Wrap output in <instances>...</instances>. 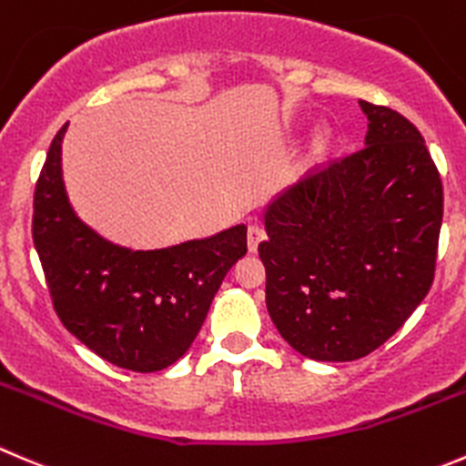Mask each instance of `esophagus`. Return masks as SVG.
<instances>
[{
	"instance_id": "obj_1",
	"label": "esophagus",
	"mask_w": 466,
	"mask_h": 466,
	"mask_svg": "<svg viewBox=\"0 0 466 466\" xmlns=\"http://www.w3.org/2000/svg\"><path fill=\"white\" fill-rule=\"evenodd\" d=\"M264 238H266V229L261 228L259 223H250V228H248V248L255 252L257 246H259Z\"/></svg>"
}]
</instances>
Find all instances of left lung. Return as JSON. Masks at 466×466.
I'll return each mask as SVG.
<instances>
[{"instance_id": "left-lung-1", "label": "left lung", "mask_w": 466, "mask_h": 466, "mask_svg": "<svg viewBox=\"0 0 466 466\" xmlns=\"http://www.w3.org/2000/svg\"><path fill=\"white\" fill-rule=\"evenodd\" d=\"M362 150L316 166L266 209V307L284 341L319 362L373 353L435 279L444 188L419 129L360 102Z\"/></svg>"}]
</instances>
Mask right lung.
I'll list each match as a JSON object with an SVG mask.
<instances>
[{"mask_svg":"<svg viewBox=\"0 0 466 466\" xmlns=\"http://www.w3.org/2000/svg\"><path fill=\"white\" fill-rule=\"evenodd\" d=\"M63 125L34 193V246L61 323L95 355L138 373L177 362L228 270L248 252L246 225L164 250L113 246L81 223L61 177Z\"/></svg>","mask_w":466,"mask_h":466,"instance_id":"1","label":"right lung"}]
</instances>
